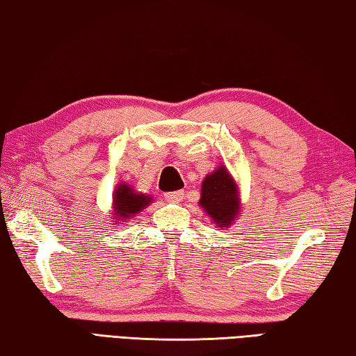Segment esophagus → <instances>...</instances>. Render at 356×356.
Wrapping results in <instances>:
<instances>
[{"label":"esophagus","instance_id":"34e87169","mask_svg":"<svg viewBox=\"0 0 356 356\" xmlns=\"http://www.w3.org/2000/svg\"><path fill=\"white\" fill-rule=\"evenodd\" d=\"M165 200L168 202H181L183 197H184V192L183 191H175V192H167L164 194Z\"/></svg>","mask_w":356,"mask_h":356}]
</instances>
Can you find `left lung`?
<instances>
[{
	"mask_svg": "<svg viewBox=\"0 0 356 356\" xmlns=\"http://www.w3.org/2000/svg\"><path fill=\"white\" fill-rule=\"evenodd\" d=\"M200 207L219 228H228L241 211L238 184L225 165L207 175L202 183Z\"/></svg>",
	"mask_w": 356,
	"mask_h": 356,
	"instance_id": "obj_1",
	"label": "left lung"
}]
</instances>
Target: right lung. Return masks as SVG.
Returning <instances> with one entry per match:
<instances>
[{"label":"right lung","mask_w":356,"mask_h":356,"mask_svg":"<svg viewBox=\"0 0 356 356\" xmlns=\"http://www.w3.org/2000/svg\"><path fill=\"white\" fill-rule=\"evenodd\" d=\"M152 203V197L136 192L129 184L120 183L112 194V214L114 222H118L122 227V222L142 213L148 204Z\"/></svg>","instance_id":"obj_1"}]
</instances>
